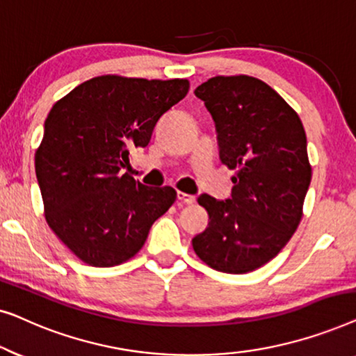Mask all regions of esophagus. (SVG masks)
I'll use <instances>...</instances> for the list:
<instances>
[{
  "mask_svg": "<svg viewBox=\"0 0 356 356\" xmlns=\"http://www.w3.org/2000/svg\"><path fill=\"white\" fill-rule=\"evenodd\" d=\"M177 197H178V201H181L183 204H194V202H196V197L191 196V194H186V193H181V191H178Z\"/></svg>",
  "mask_w": 356,
  "mask_h": 356,
  "instance_id": "esophagus-1",
  "label": "esophagus"
}]
</instances>
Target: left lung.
<instances>
[{
  "instance_id": "8db88e82",
  "label": "left lung",
  "mask_w": 356,
  "mask_h": 356,
  "mask_svg": "<svg viewBox=\"0 0 356 356\" xmlns=\"http://www.w3.org/2000/svg\"><path fill=\"white\" fill-rule=\"evenodd\" d=\"M212 115L220 160L235 170L232 197L201 194L209 225L193 238L199 259L246 274L279 254L303 217L311 183L303 123L266 82L216 76L194 90Z\"/></svg>"
}]
</instances>
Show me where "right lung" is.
<instances>
[{"mask_svg":"<svg viewBox=\"0 0 356 356\" xmlns=\"http://www.w3.org/2000/svg\"><path fill=\"white\" fill-rule=\"evenodd\" d=\"M188 90V79L106 74L53 105L35 152L37 181L48 225L82 262L111 267L131 259L172 207V186H145L120 170Z\"/></svg>","mask_w":356,"mask_h":356,"instance_id":"1","label":"right lung"}]
</instances>
